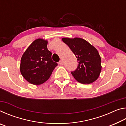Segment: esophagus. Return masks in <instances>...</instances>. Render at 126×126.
<instances>
[{
    "mask_svg": "<svg viewBox=\"0 0 126 126\" xmlns=\"http://www.w3.org/2000/svg\"><path fill=\"white\" fill-rule=\"evenodd\" d=\"M63 61H62V60H61L60 61H59V62H58V64H60V65H62L63 64Z\"/></svg>",
    "mask_w": 126,
    "mask_h": 126,
    "instance_id": "obj_1",
    "label": "esophagus"
}]
</instances>
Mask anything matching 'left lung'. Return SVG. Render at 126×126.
Here are the masks:
<instances>
[{
	"label": "left lung",
	"instance_id": "8db88e82",
	"mask_svg": "<svg viewBox=\"0 0 126 126\" xmlns=\"http://www.w3.org/2000/svg\"><path fill=\"white\" fill-rule=\"evenodd\" d=\"M62 39L77 58V68L71 72L76 80L82 84L92 83L96 80L102 69L101 58L97 49L82 38H63Z\"/></svg>",
	"mask_w": 126,
	"mask_h": 126
}]
</instances>
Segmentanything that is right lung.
<instances>
[{
	"instance_id": "add662e5",
	"label": "right lung",
	"mask_w": 126,
	"mask_h": 126,
	"mask_svg": "<svg viewBox=\"0 0 126 126\" xmlns=\"http://www.w3.org/2000/svg\"><path fill=\"white\" fill-rule=\"evenodd\" d=\"M48 41L41 38L35 40L23 54L20 71L30 83L39 85L47 80L58 65L52 59V53L47 48Z\"/></svg>"
}]
</instances>
